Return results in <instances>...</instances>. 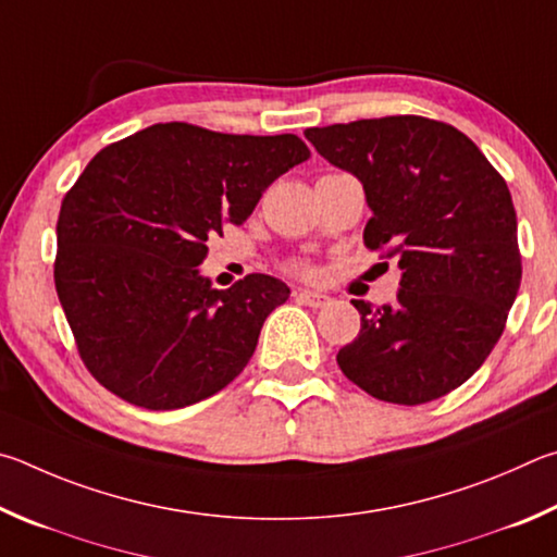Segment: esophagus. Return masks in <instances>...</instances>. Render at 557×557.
I'll use <instances>...</instances> for the list:
<instances>
[{
    "label": "esophagus",
    "mask_w": 557,
    "mask_h": 557,
    "mask_svg": "<svg viewBox=\"0 0 557 557\" xmlns=\"http://www.w3.org/2000/svg\"><path fill=\"white\" fill-rule=\"evenodd\" d=\"M296 300H298V304L308 306V308H325V306H330V296L320 294V290H298Z\"/></svg>",
    "instance_id": "obj_1"
}]
</instances>
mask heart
<instances>
[{
  "label": "heart",
  "instance_id": "b5f03b06",
  "mask_svg": "<svg viewBox=\"0 0 557 557\" xmlns=\"http://www.w3.org/2000/svg\"><path fill=\"white\" fill-rule=\"evenodd\" d=\"M288 269L294 271V273H300V276H310V273H313V267H310V263H308V261H304V259L290 261V263H288Z\"/></svg>",
  "mask_w": 557,
  "mask_h": 557
}]
</instances>
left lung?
Here are the masks:
<instances>
[{
    "label": "left lung",
    "instance_id": "1",
    "mask_svg": "<svg viewBox=\"0 0 557 557\" xmlns=\"http://www.w3.org/2000/svg\"><path fill=\"white\" fill-rule=\"evenodd\" d=\"M306 139L362 181L367 249L404 271L396 304L352 300L362 327L339 369L386 404L450 394L499 343L521 286L509 185L470 136L428 116L310 126Z\"/></svg>",
    "mask_w": 557,
    "mask_h": 557
}]
</instances>
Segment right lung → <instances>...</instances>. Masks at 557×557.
Returning <instances> with one entry per match:
<instances>
[{
    "mask_svg": "<svg viewBox=\"0 0 557 557\" xmlns=\"http://www.w3.org/2000/svg\"><path fill=\"white\" fill-rule=\"evenodd\" d=\"M308 156L296 134L169 122L85 165L61 202L53 278L77 355L107 392L173 411L239 376L290 288L247 273L218 290L198 267L208 239L247 220L261 193Z\"/></svg>",
    "mask_w": 557,
    "mask_h": 557,
    "instance_id": "add662e5",
    "label": "right lung"
}]
</instances>
